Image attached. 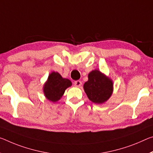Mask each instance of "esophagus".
<instances>
[{
  "instance_id": "esophagus-1",
  "label": "esophagus",
  "mask_w": 153,
  "mask_h": 153,
  "mask_svg": "<svg viewBox=\"0 0 153 153\" xmlns=\"http://www.w3.org/2000/svg\"><path fill=\"white\" fill-rule=\"evenodd\" d=\"M74 85H75V86H76V87L81 86L82 82L79 81V80H77V81H76V82H74Z\"/></svg>"
}]
</instances>
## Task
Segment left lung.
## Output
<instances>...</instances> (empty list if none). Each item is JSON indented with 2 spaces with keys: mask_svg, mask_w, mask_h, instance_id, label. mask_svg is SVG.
<instances>
[{
  "mask_svg": "<svg viewBox=\"0 0 153 153\" xmlns=\"http://www.w3.org/2000/svg\"><path fill=\"white\" fill-rule=\"evenodd\" d=\"M88 79L84 84V89L88 98L97 104L108 101L113 93V82L97 69L88 74Z\"/></svg>",
  "mask_w": 153,
  "mask_h": 153,
  "instance_id": "left-lung-1",
  "label": "left lung"
}]
</instances>
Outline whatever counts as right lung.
Masks as SVG:
<instances>
[{
  "mask_svg": "<svg viewBox=\"0 0 153 153\" xmlns=\"http://www.w3.org/2000/svg\"><path fill=\"white\" fill-rule=\"evenodd\" d=\"M71 82L63 78L58 72L53 71L43 86V93L48 100L56 102L63 95L65 90L71 86Z\"/></svg>",
  "mask_w": 153,
  "mask_h": 153,
  "instance_id": "add662e5",
  "label": "right lung"
}]
</instances>
